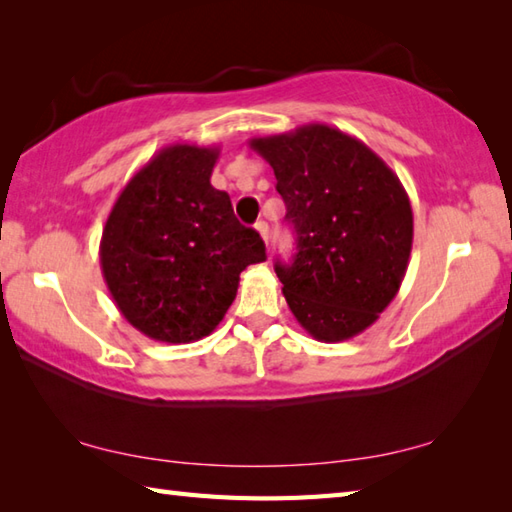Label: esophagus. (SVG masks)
Wrapping results in <instances>:
<instances>
[{
  "label": "esophagus",
  "mask_w": 512,
  "mask_h": 512,
  "mask_svg": "<svg viewBox=\"0 0 512 512\" xmlns=\"http://www.w3.org/2000/svg\"><path fill=\"white\" fill-rule=\"evenodd\" d=\"M255 228H257V233L262 235L264 244L268 246V239H270V233H268V224H266V222H257V224H255Z\"/></svg>",
  "instance_id": "34e87169"
}]
</instances>
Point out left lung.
<instances>
[{"instance_id": "obj_1", "label": "left lung", "mask_w": 512, "mask_h": 512, "mask_svg": "<svg viewBox=\"0 0 512 512\" xmlns=\"http://www.w3.org/2000/svg\"><path fill=\"white\" fill-rule=\"evenodd\" d=\"M250 147L273 167L297 233L292 264H275L288 308L317 341L361 334L407 273L413 213L405 187L365 143L323 123L253 138Z\"/></svg>"}]
</instances>
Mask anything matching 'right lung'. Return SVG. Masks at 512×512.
<instances>
[{
    "label": "right lung",
    "mask_w": 512,
    "mask_h": 512,
    "mask_svg": "<svg viewBox=\"0 0 512 512\" xmlns=\"http://www.w3.org/2000/svg\"><path fill=\"white\" fill-rule=\"evenodd\" d=\"M220 147L176 143L118 195L103 228L101 270L123 317L160 343L209 336L235 301L239 273L266 259L255 228L211 184Z\"/></svg>",
    "instance_id": "right-lung-1"
}]
</instances>
